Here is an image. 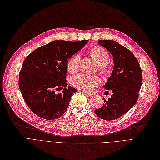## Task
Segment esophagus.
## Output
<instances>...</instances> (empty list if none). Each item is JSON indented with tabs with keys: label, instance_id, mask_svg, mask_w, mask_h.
Wrapping results in <instances>:
<instances>
[{
	"label": "esophagus",
	"instance_id": "34e87169",
	"mask_svg": "<svg viewBox=\"0 0 160 160\" xmlns=\"http://www.w3.org/2000/svg\"><path fill=\"white\" fill-rule=\"evenodd\" d=\"M84 93H85V95L88 97H92L93 96V94H92V93H89V92H85Z\"/></svg>",
	"mask_w": 160,
	"mask_h": 160
}]
</instances>
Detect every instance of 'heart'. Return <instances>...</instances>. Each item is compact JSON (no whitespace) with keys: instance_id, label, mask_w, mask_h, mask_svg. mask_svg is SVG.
Here are the masks:
<instances>
[{"instance_id":"b5f03b06","label":"heart","mask_w":160,"mask_h":160,"mask_svg":"<svg viewBox=\"0 0 160 160\" xmlns=\"http://www.w3.org/2000/svg\"><path fill=\"white\" fill-rule=\"evenodd\" d=\"M88 52L92 58L98 63V69L104 75H108L110 71L109 64L107 61L109 59L108 51L99 45H95L90 48ZM80 59L81 56L78 53H76L69 58L67 64L68 70L69 73H74L79 70ZM71 82L76 88L82 91H91L94 88L101 84V80L100 77L97 75L82 73L72 77Z\"/></svg>"}]
</instances>
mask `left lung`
<instances>
[{
  "label": "left lung",
  "instance_id": "obj_1",
  "mask_svg": "<svg viewBox=\"0 0 160 160\" xmlns=\"http://www.w3.org/2000/svg\"><path fill=\"white\" fill-rule=\"evenodd\" d=\"M98 42L111 52L114 67L104 86L113 95L108 100L103 98V106L95 109V113L104 120H113L128 112L137 103L142 82V71L136 57L125 47L110 40Z\"/></svg>",
  "mask_w": 160,
  "mask_h": 160
}]
</instances>
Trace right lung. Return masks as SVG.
Masks as SVG:
<instances>
[{"mask_svg":"<svg viewBox=\"0 0 160 160\" xmlns=\"http://www.w3.org/2000/svg\"><path fill=\"white\" fill-rule=\"evenodd\" d=\"M88 42L52 41L27 56L19 72V87L26 103L36 115L56 120L67 111L72 95L77 91L67 87V64ZM62 89L61 93L55 92Z\"/></svg>","mask_w":160,"mask_h":160,"instance_id":"add662e5","label":"right lung"}]
</instances>
